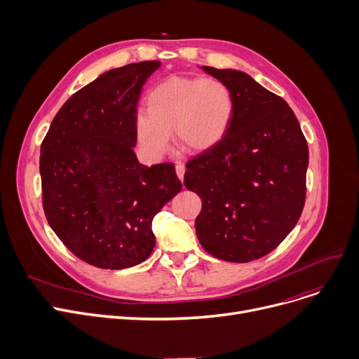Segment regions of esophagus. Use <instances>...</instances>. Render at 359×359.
I'll return each instance as SVG.
<instances>
[{
  "mask_svg": "<svg viewBox=\"0 0 359 359\" xmlns=\"http://www.w3.org/2000/svg\"><path fill=\"white\" fill-rule=\"evenodd\" d=\"M176 173H177V177L180 180H183V177H184V164L183 163H180V161L176 163Z\"/></svg>",
  "mask_w": 359,
  "mask_h": 359,
  "instance_id": "34e87169",
  "label": "esophagus"
}]
</instances>
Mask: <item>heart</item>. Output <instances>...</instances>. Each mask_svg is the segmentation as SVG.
I'll return each mask as SVG.
<instances>
[{
  "label": "heart",
  "mask_w": 359,
  "mask_h": 359,
  "mask_svg": "<svg viewBox=\"0 0 359 359\" xmlns=\"http://www.w3.org/2000/svg\"><path fill=\"white\" fill-rule=\"evenodd\" d=\"M233 118V94L222 81L172 77L147 94L145 111L140 110L134 118V135L149 160L165 154L172 132L182 149L202 153L224 140Z\"/></svg>",
  "instance_id": "1"
}]
</instances>
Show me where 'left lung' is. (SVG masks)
Returning <instances> with one entry per match:
<instances>
[{"instance_id": "obj_1", "label": "left lung", "mask_w": 359, "mask_h": 359, "mask_svg": "<svg viewBox=\"0 0 359 359\" xmlns=\"http://www.w3.org/2000/svg\"><path fill=\"white\" fill-rule=\"evenodd\" d=\"M227 86L234 118L224 140L186 163L184 186L199 195L201 246L246 263L271 253L306 202L309 147L288 103L236 69L202 67Z\"/></svg>"}]
</instances>
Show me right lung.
<instances>
[{"instance_id":"add662e5","label":"right lung","mask_w":359,"mask_h":359,"mask_svg":"<svg viewBox=\"0 0 359 359\" xmlns=\"http://www.w3.org/2000/svg\"><path fill=\"white\" fill-rule=\"evenodd\" d=\"M158 61L110 69L64 103L41 145L42 203L50 229L79 259L100 269L144 262L151 222L182 189L175 164H140L134 118Z\"/></svg>"}]
</instances>
